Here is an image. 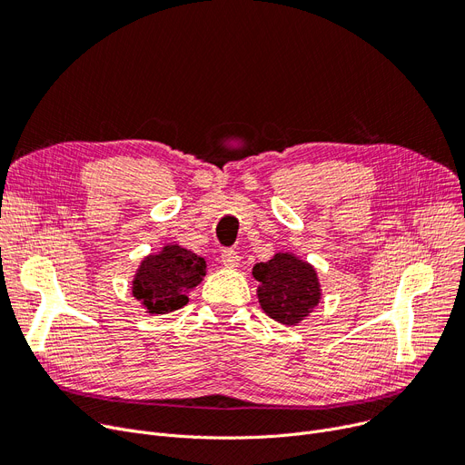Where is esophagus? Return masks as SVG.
<instances>
[{"label": "esophagus", "mask_w": 465, "mask_h": 465, "mask_svg": "<svg viewBox=\"0 0 465 465\" xmlns=\"http://www.w3.org/2000/svg\"><path fill=\"white\" fill-rule=\"evenodd\" d=\"M221 262H223L227 269H234V267H238V264H240V255L232 248L223 250V252H221Z\"/></svg>", "instance_id": "34e87169"}]
</instances>
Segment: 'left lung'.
<instances>
[{
    "mask_svg": "<svg viewBox=\"0 0 465 465\" xmlns=\"http://www.w3.org/2000/svg\"><path fill=\"white\" fill-rule=\"evenodd\" d=\"M253 278L261 283V308L283 325H297L320 302L316 271L295 255L276 253L267 262H257Z\"/></svg>",
    "mask_w": 465,
    "mask_h": 465,
    "instance_id": "1",
    "label": "left lung"
}]
</instances>
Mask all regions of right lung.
I'll list each match as a JSON object with an SVG mask.
<instances>
[{
	"label": "right lung",
	"mask_w": 465,
	"mask_h": 465,
	"mask_svg": "<svg viewBox=\"0 0 465 465\" xmlns=\"http://www.w3.org/2000/svg\"><path fill=\"white\" fill-rule=\"evenodd\" d=\"M204 274L203 257L182 246H164L161 253L142 261L132 282V293L149 314H168L187 304V293L201 283Z\"/></svg>",
	"instance_id": "right-lung-1"
}]
</instances>
